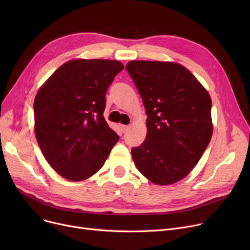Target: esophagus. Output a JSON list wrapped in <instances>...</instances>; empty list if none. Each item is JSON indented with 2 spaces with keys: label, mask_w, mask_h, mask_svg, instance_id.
<instances>
[{
  "label": "esophagus",
  "mask_w": 250,
  "mask_h": 250,
  "mask_svg": "<svg viewBox=\"0 0 250 250\" xmlns=\"http://www.w3.org/2000/svg\"><path fill=\"white\" fill-rule=\"evenodd\" d=\"M121 128H122V132H123V133H125L126 130L129 128V126H128V125H122Z\"/></svg>",
  "instance_id": "obj_1"
}]
</instances>
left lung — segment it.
I'll return each instance as SVG.
<instances>
[{
	"label": "left lung",
	"mask_w": 250,
	"mask_h": 250,
	"mask_svg": "<svg viewBox=\"0 0 250 250\" xmlns=\"http://www.w3.org/2000/svg\"><path fill=\"white\" fill-rule=\"evenodd\" d=\"M125 69L148 116L146 139L132 149L133 160L150 181L172 185L191 171L211 141V97L176 62L132 61Z\"/></svg>",
	"instance_id": "8db88e82"
}]
</instances>
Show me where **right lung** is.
<instances>
[{"label": "right lung", "instance_id": "add662e5", "mask_svg": "<svg viewBox=\"0 0 250 250\" xmlns=\"http://www.w3.org/2000/svg\"><path fill=\"white\" fill-rule=\"evenodd\" d=\"M124 70L118 61L73 60L52 74L34 100V132L60 175L84 180L103 166L120 137L105 122V94Z\"/></svg>", "mask_w": 250, "mask_h": 250}]
</instances>
